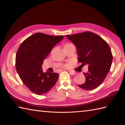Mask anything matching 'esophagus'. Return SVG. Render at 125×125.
Returning a JSON list of instances; mask_svg holds the SVG:
<instances>
[{
    "instance_id": "esophagus-1",
    "label": "esophagus",
    "mask_w": 125,
    "mask_h": 125,
    "mask_svg": "<svg viewBox=\"0 0 125 125\" xmlns=\"http://www.w3.org/2000/svg\"><path fill=\"white\" fill-rule=\"evenodd\" d=\"M69 72H70V74H72V75H76V74H77V73H76V72H74V71H71V70L69 71Z\"/></svg>"
}]
</instances>
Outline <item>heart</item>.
<instances>
[{"mask_svg": "<svg viewBox=\"0 0 125 125\" xmlns=\"http://www.w3.org/2000/svg\"><path fill=\"white\" fill-rule=\"evenodd\" d=\"M71 44H72L67 43V44H66L65 45H71ZM69 66H70V65H69L68 64H66V65H64V67H69Z\"/></svg>", "mask_w": 125, "mask_h": 125, "instance_id": "heart-1", "label": "heart"}]
</instances>
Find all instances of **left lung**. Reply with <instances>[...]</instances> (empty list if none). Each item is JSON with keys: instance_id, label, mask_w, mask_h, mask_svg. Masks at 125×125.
<instances>
[{"instance_id": "obj_1", "label": "left lung", "mask_w": 125, "mask_h": 125, "mask_svg": "<svg viewBox=\"0 0 125 125\" xmlns=\"http://www.w3.org/2000/svg\"><path fill=\"white\" fill-rule=\"evenodd\" d=\"M66 36L76 46L78 62L88 65V72L83 73L85 81L79 87L86 90L96 89L104 81L112 65L113 55L109 44L90 31Z\"/></svg>"}]
</instances>
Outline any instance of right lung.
<instances>
[{
    "label": "right lung",
    "instance_id": "add662e5",
    "mask_svg": "<svg viewBox=\"0 0 125 125\" xmlns=\"http://www.w3.org/2000/svg\"><path fill=\"white\" fill-rule=\"evenodd\" d=\"M37 32L25 40L19 46L15 58L16 70L24 85L38 95L48 93L56 83L59 74L44 73L42 64L52 48L63 39Z\"/></svg>",
    "mask_w": 125,
    "mask_h": 125
}]
</instances>
